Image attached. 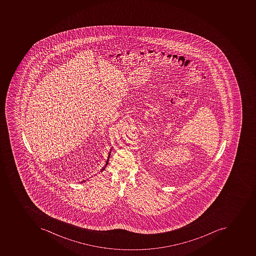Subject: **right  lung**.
<instances>
[{
    "mask_svg": "<svg viewBox=\"0 0 256 256\" xmlns=\"http://www.w3.org/2000/svg\"><path fill=\"white\" fill-rule=\"evenodd\" d=\"M110 155V154H109V158ZM109 158H108V159H107L105 167H103L102 169V172L103 170H105L106 166L107 164H108V162H109Z\"/></svg>",
    "mask_w": 256,
    "mask_h": 256,
    "instance_id": "obj_1",
    "label": "right lung"
}]
</instances>
